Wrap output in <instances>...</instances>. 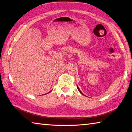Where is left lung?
<instances>
[{"label": "left lung", "mask_w": 132, "mask_h": 132, "mask_svg": "<svg viewBox=\"0 0 132 132\" xmlns=\"http://www.w3.org/2000/svg\"><path fill=\"white\" fill-rule=\"evenodd\" d=\"M77 89H78V90H79V92H80L81 93V94H82V95H84V94H83V93H82V92H81V91L80 90V89H79V88H78V86H77Z\"/></svg>", "instance_id": "obj_1"}]
</instances>
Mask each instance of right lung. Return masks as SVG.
Listing matches in <instances>:
<instances>
[{"mask_svg": "<svg viewBox=\"0 0 132 132\" xmlns=\"http://www.w3.org/2000/svg\"><path fill=\"white\" fill-rule=\"evenodd\" d=\"M51 91H52V90H51V91H50V92H48V93H45V94H44V95H46V94H47V93H50V92H51Z\"/></svg>", "mask_w": 132, "mask_h": 132, "instance_id": "add662e5", "label": "right lung"}]
</instances>
